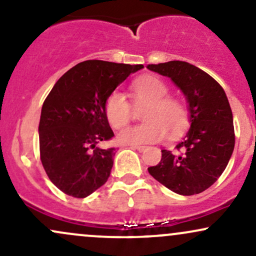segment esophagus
I'll return each instance as SVG.
<instances>
[{"mask_svg":"<svg viewBox=\"0 0 256 256\" xmlns=\"http://www.w3.org/2000/svg\"><path fill=\"white\" fill-rule=\"evenodd\" d=\"M132 148L136 149V150H138V152H144L146 146H132Z\"/></svg>","mask_w":256,"mask_h":256,"instance_id":"esophagus-1","label":"esophagus"}]
</instances>
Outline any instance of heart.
<instances>
[{
    "label": "heart",
    "mask_w": 256,
    "mask_h": 256,
    "mask_svg": "<svg viewBox=\"0 0 256 256\" xmlns=\"http://www.w3.org/2000/svg\"><path fill=\"white\" fill-rule=\"evenodd\" d=\"M134 102H148L143 124L128 126L119 132L118 140L122 144L140 146L164 140L167 130L172 136L180 134L189 122L186 107L179 98L167 96L168 88L161 79L154 76H144L136 79L131 85ZM108 122L119 128L130 120L131 106L124 94L113 91L104 104Z\"/></svg>",
    "instance_id": "obj_1"
}]
</instances>
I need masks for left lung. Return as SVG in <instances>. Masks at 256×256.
<instances>
[{
	"instance_id": "1",
	"label": "left lung",
	"mask_w": 256,
	"mask_h": 256,
	"mask_svg": "<svg viewBox=\"0 0 256 256\" xmlns=\"http://www.w3.org/2000/svg\"><path fill=\"white\" fill-rule=\"evenodd\" d=\"M146 68L168 77L180 89L190 122L189 131L176 146L177 152L162 149L161 161L148 172L179 195L204 192L224 172L234 148V118L225 91L208 73L185 61Z\"/></svg>"
}]
</instances>
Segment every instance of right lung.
I'll use <instances>...</instances> for the list:
<instances>
[{
  "mask_svg": "<svg viewBox=\"0 0 256 256\" xmlns=\"http://www.w3.org/2000/svg\"><path fill=\"white\" fill-rule=\"evenodd\" d=\"M143 64L88 60L55 83L40 112V161L52 183L67 195L84 198L110 176L114 148L98 143L114 136L104 113L106 100Z\"/></svg>",
  "mask_w": 256,
  "mask_h": 256,
  "instance_id": "right-lung-1",
  "label": "right lung"
}]
</instances>
